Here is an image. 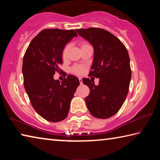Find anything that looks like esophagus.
Instances as JSON below:
<instances>
[{"mask_svg": "<svg viewBox=\"0 0 160 160\" xmlns=\"http://www.w3.org/2000/svg\"><path fill=\"white\" fill-rule=\"evenodd\" d=\"M78 79H79L80 83V84H82V78H78Z\"/></svg>", "mask_w": 160, "mask_h": 160, "instance_id": "esophagus-1", "label": "esophagus"}]
</instances>
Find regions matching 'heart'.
Wrapping results in <instances>:
<instances>
[{"instance_id": "1", "label": "heart", "mask_w": 160, "mask_h": 160, "mask_svg": "<svg viewBox=\"0 0 160 160\" xmlns=\"http://www.w3.org/2000/svg\"><path fill=\"white\" fill-rule=\"evenodd\" d=\"M85 45H87V44H83L82 45V47H83V46ZM68 50H69V46H66V47L64 48L63 53H62V57H63V59L66 58L68 56ZM84 71H85V68L82 66H75L71 68V72L72 73H75L77 75L82 74Z\"/></svg>"}]
</instances>
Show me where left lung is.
I'll use <instances>...</instances> for the list:
<instances>
[{
	"mask_svg": "<svg viewBox=\"0 0 160 160\" xmlns=\"http://www.w3.org/2000/svg\"><path fill=\"white\" fill-rule=\"evenodd\" d=\"M76 32L92 45L94 59L89 75L99 79L98 85L89 78L82 79L90 88L87 107L94 117L108 118L118 112L128 92L131 70L128 51L117 37L104 29Z\"/></svg>",
	"mask_w": 160,
	"mask_h": 160,
	"instance_id": "left-lung-1",
	"label": "left lung"
}]
</instances>
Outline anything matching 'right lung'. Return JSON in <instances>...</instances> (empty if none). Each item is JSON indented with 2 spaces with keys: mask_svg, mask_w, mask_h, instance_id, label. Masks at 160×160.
<instances>
[{
  "mask_svg": "<svg viewBox=\"0 0 160 160\" xmlns=\"http://www.w3.org/2000/svg\"><path fill=\"white\" fill-rule=\"evenodd\" d=\"M77 36L73 29H44L32 40L24 56L26 92L38 114L51 122H59L67 117L70 101L80 85L78 78L72 75L61 82L53 79L55 72H63L59 66L63 63L66 44Z\"/></svg>",
  "mask_w": 160,
  "mask_h": 160,
  "instance_id": "obj_1",
  "label": "right lung"
}]
</instances>
